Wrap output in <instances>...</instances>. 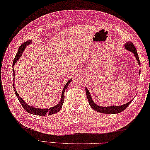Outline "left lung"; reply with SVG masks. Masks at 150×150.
<instances>
[{"label": "left lung", "instance_id": "8db88e82", "mask_svg": "<svg viewBox=\"0 0 150 150\" xmlns=\"http://www.w3.org/2000/svg\"><path fill=\"white\" fill-rule=\"evenodd\" d=\"M125 49L127 50V51L132 52V53H134L135 58L136 59V60L137 61V63H138L139 65H140V61L139 59L138 54H137V50L135 49L134 44L132 43V42L131 41L127 42L125 44ZM139 73L140 74V71ZM85 91H86L88 102H89V105L91 107V108L93 109L94 110H96V111H98V112L105 113V114L120 113L123 110H125V109H126L127 107L131 103V102L133 101V100H131L129 102H127V103L123 104V105H111V106H107V107H102V106L98 105L97 104L95 103L93 101L91 95H90L89 89H88L87 87H85Z\"/></svg>", "mask_w": 150, "mask_h": 150}]
</instances>
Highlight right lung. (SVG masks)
<instances>
[{"label": "right lung", "mask_w": 150, "mask_h": 150, "mask_svg": "<svg viewBox=\"0 0 150 150\" xmlns=\"http://www.w3.org/2000/svg\"><path fill=\"white\" fill-rule=\"evenodd\" d=\"M30 42H32L31 41H28L27 42H23V43L21 45L19 49H18L17 53H16L15 58L14 59L13 63V67H14V65H15V63L17 62L18 59H20V57L22 56V54L23 53L24 51H25L26 47H27V45H28L29 44H30ZM13 85H15V70H14V67L13 68ZM72 81V79H70L67 82V83L65 84V86H64V88L62 91V93H61V100L59 101V103L57 104L55 106L52 107L51 108H46V109H41V108H35V107H33L31 105H28V104L26 102L24 99H23V98H21V96H19V95L18 94V93L16 92L15 87L14 86V91H15V93L16 94V97L18 100H19L20 103H21V105H23V108L25 109L26 111H27L28 113H29L30 114H33V115H41V116H45L46 115H53V114H54L56 113L59 112V111L61 110V108H62L63 102H64V99H65V96H64V92H65V89L67 88V87L69 86L70 83Z\"/></svg>", "instance_id": "add662e5"}]
</instances>
